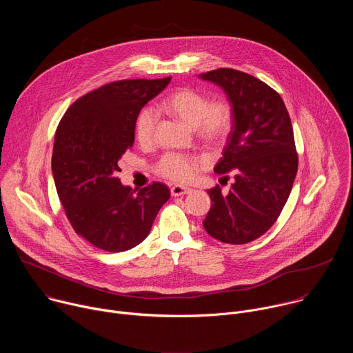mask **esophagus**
Returning a JSON list of instances; mask_svg holds the SVG:
<instances>
[{
    "instance_id": "obj_1",
    "label": "esophagus",
    "mask_w": 353,
    "mask_h": 353,
    "mask_svg": "<svg viewBox=\"0 0 353 353\" xmlns=\"http://www.w3.org/2000/svg\"><path fill=\"white\" fill-rule=\"evenodd\" d=\"M170 192L173 196H180V195H185L188 192H191V188L188 187H183V185H173L170 188Z\"/></svg>"
}]
</instances>
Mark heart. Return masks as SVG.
<instances>
[{
    "mask_svg": "<svg viewBox=\"0 0 353 353\" xmlns=\"http://www.w3.org/2000/svg\"><path fill=\"white\" fill-rule=\"evenodd\" d=\"M162 108L194 127L196 135L208 142L223 139L232 127V108L225 99L210 100L195 89L184 88L168 96ZM158 114L154 109L145 108L137 117L135 135L142 145L154 141ZM205 163V158L169 152L157 163V173L177 183L190 181L198 169Z\"/></svg>",
    "mask_w": 353,
    "mask_h": 353,
    "instance_id": "obj_1",
    "label": "heart"
}]
</instances>
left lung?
<instances>
[{
    "mask_svg": "<svg viewBox=\"0 0 353 353\" xmlns=\"http://www.w3.org/2000/svg\"><path fill=\"white\" fill-rule=\"evenodd\" d=\"M199 78L221 86L232 105V131L214 170L234 174L228 195L219 185L208 190L203 225L219 241L245 244L275 223L289 198L297 173L290 117L279 93L253 75L218 68Z\"/></svg>",
    "mask_w": 353,
    "mask_h": 353,
    "instance_id": "left-lung-1",
    "label": "left lung"
}]
</instances>
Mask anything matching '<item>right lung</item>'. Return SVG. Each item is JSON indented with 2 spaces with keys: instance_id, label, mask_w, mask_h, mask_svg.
I'll list each match as a JSON object with an SVG mask.
<instances>
[{
  "instance_id": "obj_1",
  "label": "right lung",
  "mask_w": 353,
  "mask_h": 353,
  "mask_svg": "<svg viewBox=\"0 0 353 353\" xmlns=\"http://www.w3.org/2000/svg\"><path fill=\"white\" fill-rule=\"evenodd\" d=\"M170 79L106 83L75 100L57 127L52 170L59 198L77 234L100 250L120 253L139 244L170 198L163 183L135 192L117 177L141 109Z\"/></svg>"
}]
</instances>
